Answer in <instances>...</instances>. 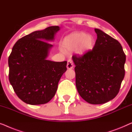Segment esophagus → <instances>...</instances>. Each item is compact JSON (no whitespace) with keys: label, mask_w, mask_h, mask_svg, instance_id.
<instances>
[{"label":"esophagus","mask_w":132,"mask_h":132,"mask_svg":"<svg viewBox=\"0 0 132 132\" xmlns=\"http://www.w3.org/2000/svg\"><path fill=\"white\" fill-rule=\"evenodd\" d=\"M66 67H67V68L68 69H71L73 68V67H74L73 63V61H72L71 59H69V60H68Z\"/></svg>","instance_id":"obj_1"}]
</instances>
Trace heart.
I'll return each mask as SVG.
<instances>
[{
  "label": "heart",
  "instance_id": "b5f03b06",
  "mask_svg": "<svg viewBox=\"0 0 132 132\" xmlns=\"http://www.w3.org/2000/svg\"><path fill=\"white\" fill-rule=\"evenodd\" d=\"M94 44L95 40L92 35L84 32H74L64 38L62 42V48L68 51H74L78 48L79 51L83 53L92 50Z\"/></svg>",
  "mask_w": 132,
  "mask_h": 132
}]
</instances>
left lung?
<instances>
[{
  "instance_id": "left-lung-1",
  "label": "left lung",
  "mask_w": 132,
  "mask_h": 132,
  "mask_svg": "<svg viewBox=\"0 0 132 132\" xmlns=\"http://www.w3.org/2000/svg\"><path fill=\"white\" fill-rule=\"evenodd\" d=\"M94 47L83 55L72 57L76 66V87L81 97L94 105L114 99L125 74L126 55L120 42L95 29Z\"/></svg>"
}]
</instances>
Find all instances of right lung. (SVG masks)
I'll list each match as a JSON object with an SVG mask.
<instances>
[{
  "label": "right lung",
  "instance_id": "obj_1",
  "mask_svg": "<svg viewBox=\"0 0 132 132\" xmlns=\"http://www.w3.org/2000/svg\"><path fill=\"white\" fill-rule=\"evenodd\" d=\"M60 30L50 26L33 31L15 44L8 59L9 79L15 93L29 105L48 103L54 96L58 83L66 71L67 62L47 60L53 41Z\"/></svg>",
  "mask_w": 132,
  "mask_h": 132
}]
</instances>
